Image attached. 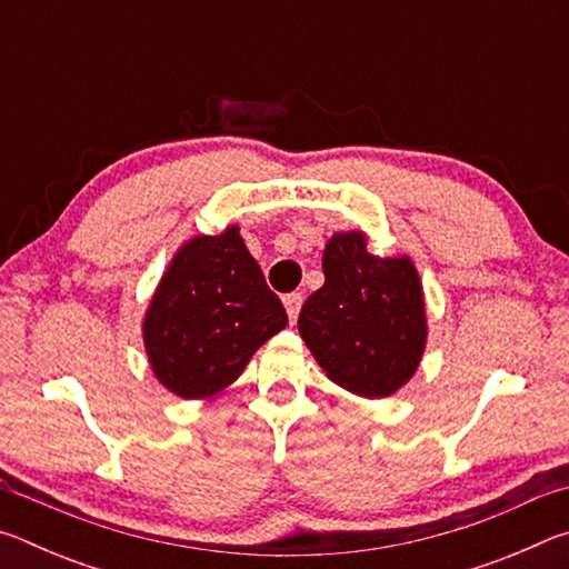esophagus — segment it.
Here are the masks:
<instances>
[{"mask_svg":"<svg viewBox=\"0 0 569 569\" xmlns=\"http://www.w3.org/2000/svg\"><path fill=\"white\" fill-rule=\"evenodd\" d=\"M283 306H286V311H288V319H291V323H296L298 313H301V306H303V296L301 293H288L283 298Z\"/></svg>","mask_w":569,"mask_h":569,"instance_id":"obj_1","label":"esophagus"}]
</instances>
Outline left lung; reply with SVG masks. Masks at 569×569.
I'll return each mask as SVG.
<instances>
[{
  "label": "left lung",
  "mask_w": 569,
  "mask_h": 569,
  "mask_svg": "<svg viewBox=\"0 0 569 569\" xmlns=\"http://www.w3.org/2000/svg\"><path fill=\"white\" fill-rule=\"evenodd\" d=\"M323 276L298 316L316 363L363 399L407 387L429 339L427 301L411 256H377L363 230H336L323 248Z\"/></svg>",
  "instance_id": "8db88e82"
}]
</instances>
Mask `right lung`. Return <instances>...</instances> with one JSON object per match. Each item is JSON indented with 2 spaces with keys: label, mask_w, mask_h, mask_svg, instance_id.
<instances>
[{
  "label": "right lung",
  "mask_w": 569,
  "mask_h": 569,
  "mask_svg": "<svg viewBox=\"0 0 569 569\" xmlns=\"http://www.w3.org/2000/svg\"><path fill=\"white\" fill-rule=\"evenodd\" d=\"M286 323L283 303L266 286L240 226L230 223L172 253L142 316V343L162 387L180 399L213 401Z\"/></svg>",
  "instance_id": "obj_1"
}]
</instances>
